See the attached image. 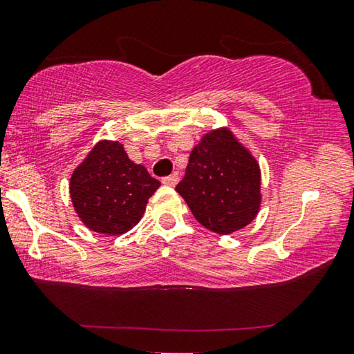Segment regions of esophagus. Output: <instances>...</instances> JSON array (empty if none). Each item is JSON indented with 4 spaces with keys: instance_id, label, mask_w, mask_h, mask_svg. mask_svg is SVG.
<instances>
[{
    "instance_id": "1",
    "label": "esophagus",
    "mask_w": 354,
    "mask_h": 354,
    "mask_svg": "<svg viewBox=\"0 0 354 354\" xmlns=\"http://www.w3.org/2000/svg\"><path fill=\"white\" fill-rule=\"evenodd\" d=\"M162 183H163V184H165V186L175 187V186H176V184L179 183V176L176 175V173H175V175H170V176L163 178V179H162Z\"/></svg>"
}]
</instances>
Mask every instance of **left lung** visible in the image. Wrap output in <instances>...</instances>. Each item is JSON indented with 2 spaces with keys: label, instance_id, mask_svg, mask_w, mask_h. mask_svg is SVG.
Segmentation results:
<instances>
[{
  "label": "left lung",
  "instance_id": "1",
  "mask_svg": "<svg viewBox=\"0 0 354 354\" xmlns=\"http://www.w3.org/2000/svg\"><path fill=\"white\" fill-rule=\"evenodd\" d=\"M203 227L229 235L252 223L261 208V168L227 127L205 133L176 186Z\"/></svg>",
  "mask_w": 354,
  "mask_h": 354
}]
</instances>
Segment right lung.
Segmentation results:
<instances>
[{
    "label": "right lung",
    "mask_w": 354,
    "mask_h": 354,
    "mask_svg": "<svg viewBox=\"0 0 354 354\" xmlns=\"http://www.w3.org/2000/svg\"><path fill=\"white\" fill-rule=\"evenodd\" d=\"M160 181L129 159L124 145L102 140L70 178V197L87 229L122 235L143 218L147 200Z\"/></svg>",
    "instance_id": "obj_1"
}]
</instances>
